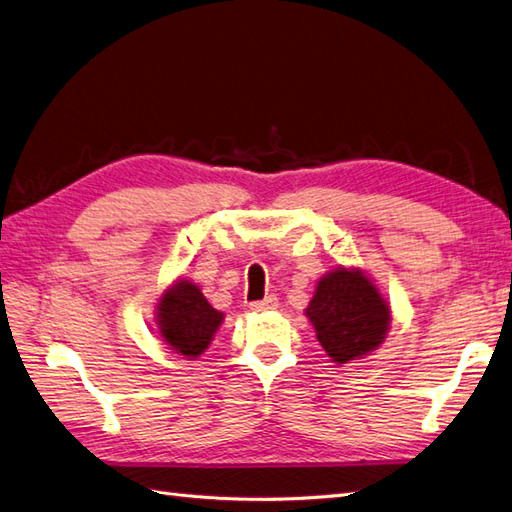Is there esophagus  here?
I'll use <instances>...</instances> for the list:
<instances>
[{"instance_id": "34e87169", "label": "esophagus", "mask_w": 512, "mask_h": 512, "mask_svg": "<svg viewBox=\"0 0 512 512\" xmlns=\"http://www.w3.org/2000/svg\"><path fill=\"white\" fill-rule=\"evenodd\" d=\"M276 306H278V297L276 295H267L265 299H258V302L249 304V308H252V310H273Z\"/></svg>"}]
</instances>
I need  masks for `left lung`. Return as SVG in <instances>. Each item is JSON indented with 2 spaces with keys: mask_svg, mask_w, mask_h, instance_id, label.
Returning <instances> with one entry per match:
<instances>
[{
  "mask_svg": "<svg viewBox=\"0 0 512 512\" xmlns=\"http://www.w3.org/2000/svg\"><path fill=\"white\" fill-rule=\"evenodd\" d=\"M317 341L334 363L367 356L384 341L391 308L363 271L339 267L317 282L306 308Z\"/></svg>",
  "mask_w": 512,
  "mask_h": 512,
  "instance_id": "obj_1",
  "label": "left lung"
}]
</instances>
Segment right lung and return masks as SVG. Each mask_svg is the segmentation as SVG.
Masks as SVG:
<instances>
[{"instance_id": "obj_1", "label": "right lung", "mask_w": 512, "mask_h": 512, "mask_svg": "<svg viewBox=\"0 0 512 512\" xmlns=\"http://www.w3.org/2000/svg\"><path fill=\"white\" fill-rule=\"evenodd\" d=\"M156 321L160 336L173 352L186 358L202 354L219 330L223 313L208 304L189 280H180L160 297Z\"/></svg>"}]
</instances>
